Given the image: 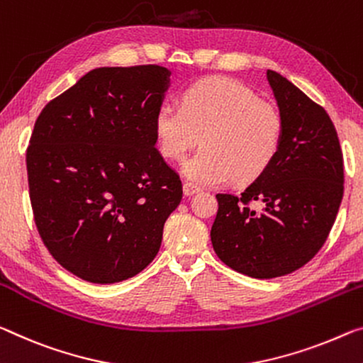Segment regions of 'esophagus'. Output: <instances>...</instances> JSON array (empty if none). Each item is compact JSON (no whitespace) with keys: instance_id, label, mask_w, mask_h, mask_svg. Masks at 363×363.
<instances>
[{"instance_id":"1","label":"esophagus","mask_w":363,"mask_h":363,"mask_svg":"<svg viewBox=\"0 0 363 363\" xmlns=\"http://www.w3.org/2000/svg\"><path fill=\"white\" fill-rule=\"evenodd\" d=\"M182 191H184V195H186V197H192V195L200 192V187L194 186V184H191V182H186V184H184Z\"/></svg>"}]
</instances>
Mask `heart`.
<instances>
[{"label":"heart","instance_id":"heart-1","mask_svg":"<svg viewBox=\"0 0 363 363\" xmlns=\"http://www.w3.org/2000/svg\"><path fill=\"white\" fill-rule=\"evenodd\" d=\"M160 155L181 161L202 137L203 150L182 164L197 186L250 182L278 157L284 135L279 109L239 80L210 77L187 87L181 108L161 103L153 118Z\"/></svg>","mask_w":363,"mask_h":363}]
</instances>
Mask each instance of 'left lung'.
Segmentation results:
<instances>
[{
    "mask_svg": "<svg viewBox=\"0 0 363 363\" xmlns=\"http://www.w3.org/2000/svg\"><path fill=\"white\" fill-rule=\"evenodd\" d=\"M267 79L284 121L278 157L240 195L216 194L211 244L250 278L289 274L318 254L344 194L337 132L328 113L274 71Z\"/></svg>",
    "mask_w": 363,
    "mask_h": 363,
    "instance_id": "obj_1",
    "label": "left lung"
}]
</instances>
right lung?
Here are the masks:
<instances>
[{
	"label": "right lung",
	"mask_w": 363,
	"mask_h": 363,
	"mask_svg": "<svg viewBox=\"0 0 363 363\" xmlns=\"http://www.w3.org/2000/svg\"><path fill=\"white\" fill-rule=\"evenodd\" d=\"M169 76L155 65L94 69L33 125L26 161L40 238L89 283L145 269L181 203L179 174L155 148L153 118Z\"/></svg>",
	"instance_id": "1"
}]
</instances>
